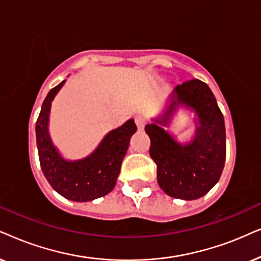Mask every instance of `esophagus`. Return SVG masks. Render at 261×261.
Wrapping results in <instances>:
<instances>
[{"label":"esophagus","instance_id":"esophagus-1","mask_svg":"<svg viewBox=\"0 0 261 261\" xmlns=\"http://www.w3.org/2000/svg\"><path fill=\"white\" fill-rule=\"evenodd\" d=\"M135 121H136V124H137V127L138 128H143L144 126H145V124H147V118H145L144 116H136L135 117Z\"/></svg>","mask_w":261,"mask_h":261}]
</instances>
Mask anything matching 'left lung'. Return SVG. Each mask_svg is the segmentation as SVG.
<instances>
[{
    "mask_svg": "<svg viewBox=\"0 0 261 261\" xmlns=\"http://www.w3.org/2000/svg\"><path fill=\"white\" fill-rule=\"evenodd\" d=\"M196 111L199 126L194 140L181 145L158 124L145 125L149 154L158 167V182L168 196L192 200L206 194L220 179L225 162L224 118L209 86L193 79L175 87L172 102L160 124L168 123L176 106Z\"/></svg>",
    "mask_w": 261,
    "mask_h": 261,
    "instance_id": "1",
    "label": "left lung"
}]
</instances>
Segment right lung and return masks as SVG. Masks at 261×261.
I'll return each instance as SVG.
<instances>
[{
    "mask_svg": "<svg viewBox=\"0 0 261 261\" xmlns=\"http://www.w3.org/2000/svg\"><path fill=\"white\" fill-rule=\"evenodd\" d=\"M64 82L65 80L48 92L41 106L36 124L38 155L41 171L52 189L67 199L88 201L105 196L116 186L121 161L137 126L133 119L127 120L111 131L88 158L75 162L65 161L52 145L47 131L51 101Z\"/></svg>",
    "mask_w": 261,
    "mask_h": 261,
    "instance_id": "obj_1",
    "label": "right lung"
}]
</instances>
